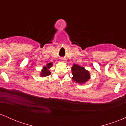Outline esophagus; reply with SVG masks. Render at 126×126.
Listing matches in <instances>:
<instances>
[{
	"label": "esophagus",
	"instance_id": "obj_1",
	"mask_svg": "<svg viewBox=\"0 0 126 126\" xmlns=\"http://www.w3.org/2000/svg\"><path fill=\"white\" fill-rule=\"evenodd\" d=\"M61 60H64V59H63V58H62V59H61Z\"/></svg>",
	"mask_w": 126,
	"mask_h": 126
}]
</instances>
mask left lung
I'll return each instance as SVG.
<instances>
[{
	"label": "left lung",
	"mask_w": 126,
	"mask_h": 126,
	"mask_svg": "<svg viewBox=\"0 0 126 126\" xmlns=\"http://www.w3.org/2000/svg\"><path fill=\"white\" fill-rule=\"evenodd\" d=\"M73 81L78 83H85L90 79V73L83 67L78 64H73L72 67Z\"/></svg>",
	"instance_id": "left-lung-1"
}]
</instances>
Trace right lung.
<instances>
[{"label":"right lung","mask_w":126,"mask_h":126,"mask_svg":"<svg viewBox=\"0 0 126 126\" xmlns=\"http://www.w3.org/2000/svg\"><path fill=\"white\" fill-rule=\"evenodd\" d=\"M52 66H53V63H48L46 66H44L43 69H42L41 73H40V76L41 77H46V76H49V75L51 74V72H50V70H49V69Z\"/></svg>","instance_id":"1"}]
</instances>
